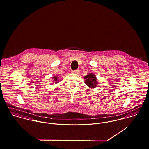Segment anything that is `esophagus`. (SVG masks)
Returning <instances> with one entry per match:
<instances>
[{
  "instance_id": "34e87169",
  "label": "esophagus",
  "mask_w": 149,
  "mask_h": 149,
  "mask_svg": "<svg viewBox=\"0 0 149 149\" xmlns=\"http://www.w3.org/2000/svg\"><path fill=\"white\" fill-rule=\"evenodd\" d=\"M72 73H74V74H78L79 72V70H74V71H72Z\"/></svg>"
}]
</instances>
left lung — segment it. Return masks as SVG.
Wrapping results in <instances>:
<instances>
[{"label":"left lung","mask_w":149,"mask_h":149,"mask_svg":"<svg viewBox=\"0 0 149 149\" xmlns=\"http://www.w3.org/2000/svg\"><path fill=\"white\" fill-rule=\"evenodd\" d=\"M84 83L88 87L91 88H94L98 84L97 82V78L96 75L93 73H90L84 77Z\"/></svg>","instance_id":"left-lung-1"}]
</instances>
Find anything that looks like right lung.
Listing matches in <instances>:
<instances>
[{"instance_id": "obj_1", "label": "right lung", "mask_w": 149, "mask_h": 149, "mask_svg": "<svg viewBox=\"0 0 149 149\" xmlns=\"http://www.w3.org/2000/svg\"><path fill=\"white\" fill-rule=\"evenodd\" d=\"M52 78V83L51 84H54V83H55V84H56V83H58L59 82V81H60V79H59V77H58V76H54V77H51Z\"/></svg>"}]
</instances>
